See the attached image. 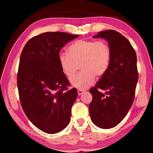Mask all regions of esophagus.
<instances>
[{
    "label": "esophagus",
    "mask_w": 153,
    "mask_h": 153,
    "mask_svg": "<svg viewBox=\"0 0 153 153\" xmlns=\"http://www.w3.org/2000/svg\"><path fill=\"white\" fill-rule=\"evenodd\" d=\"M84 92V90H77V94H78L79 96L82 95Z\"/></svg>",
    "instance_id": "esophagus-1"
}]
</instances>
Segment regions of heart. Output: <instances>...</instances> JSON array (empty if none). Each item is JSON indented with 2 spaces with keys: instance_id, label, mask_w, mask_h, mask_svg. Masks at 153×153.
Masks as SVG:
<instances>
[{
  "instance_id": "heart-1",
  "label": "heart",
  "mask_w": 153,
  "mask_h": 153,
  "mask_svg": "<svg viewBox=\"0 0 153 153\" xmlns=\"http://www.w3.org/2000/svg\"><path fill=\"white\" fill-rule=\"evenodd\" d=\"M68 53L59 55V63L63 73L71 79L78 70L82 71L71 80L73 86L84 90L94 82L96 76L102 77L110 65L111 50L105 40H80L67 48Z\"/></svg>"
}]
</instances>
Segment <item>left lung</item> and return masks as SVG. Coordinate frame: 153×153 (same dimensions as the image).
Wrapping results in <instances>:
<instances>
[{"label":"left lung","instance_id":"obj_1","mask_svg":"<svg viewBox=\"0 0 153 153\" xmlns=\"http://www.w3.org/2000/svg\"><path fill=\"white\" fill-rule=\"evenodd\" d=\"M93 38L107 41L111 59L107 73L90 90L92 100L89 112L94 125L109 129L123 120L133 104L138 80L137 56L129 40L115 30L100 32ZM100 89L105 94L100 93Z\"/></svg>","mask_w":153,"mask_h":153}]
</instances>
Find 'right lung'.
<instances>
[{"label":"right lung","mask_w":153,"mask_h":153,"mask_svg":"<svg viewBox=\"0 0 153 153\" xmlns=\"http://www.w3.org/2000/svg\"><path fill=\"white\" fill-rule=\"evenodd\" d=\"M78 37L66 32L41 33L28 41L21 54L17 88L21 105L36 127L48 134L63 130L70 121L77 96L59 63L61 49Z\"/></svg>","instance_id":"add662e5"}]
</instances>
